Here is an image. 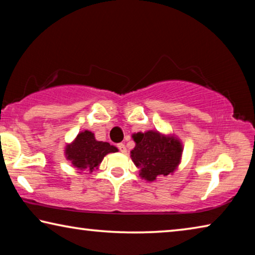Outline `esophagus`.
<instances>
[{"instance_id": "34e87169", "label": "esophagus", "mask_w": 255, "mask_h": 255, "mask_svg": "<svg viewBox=\"0 0 255 255\" xmlns=\"http://www.w3.org/2000/svg\"><path fill=\"white\" fill-rule=\"evenodd\" d=\"M117 146H118V148H119V150H120V152H122V153L125 154V153L127 152V150H126V146H125V144L120 143V144H118Z\"/></svg>"}]
</instances>
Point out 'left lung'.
Masks as SVG:
<instances>
[{
	"mask_svg": "<svg viewBox=\"0 0 255 255\" xmlns=\"http://www.w3.org/2000/svg\"><path fill=\"white\" fill-rule=\"evenodd\" d=\"M131 137L135 147L130 150V157L141 179L154 182L159 176L173 174L179 167L183 145L174 133L147 130L132 133Z\"/></svg>",
	"mask_w": 255,
	"mask_h": 255,
	"instance_id": "left-lung-1",
	"label": "left lung"
}]
</instances>
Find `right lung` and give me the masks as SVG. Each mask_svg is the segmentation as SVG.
Instances as JSON below:
<instances>
[{"label":"right lung","mask_w":255,"mask_h":255,"mask_svg":"<svg viewBox=\"0 0 255 255\" xmlns=\"http://www.w3.org/2000/svg\"><path fill=\"white\" fill-rule=\"evenodd\" d=\"M118 152V148L107 141L97 140L94 133L84 130L77 133L74 140L67 143L64 155L72 166L79 171H89L90 173L98 170L107 154ZM81 173V172H79Z\"/></svg>","instance_id":"add662e5"}]
</instances>
